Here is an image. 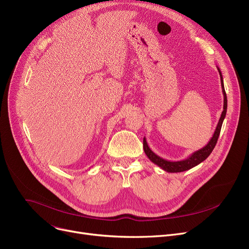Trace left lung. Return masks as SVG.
<instances>
[{
	"label": "left lung",
	"instance_id": "obj_1",
	"mask_svg": "<svg viewBox=\"0 0 249 249\" xmlns=\"http://www.w3.org/2000/svg\"><path fill=\"white\" fill-rule=\"evenodd\" d=\"M219 74H220V80H221V87H222V93H223L224 96V105H223V112L221 114V117L219 119V122L217 124V127L215 129V132L212 136V138L210 139L207 143V145L204 146L203 148L193 152L189 158L182 160H178V161H171V160H166L160 156H159L158 154H155L148 146L146 138H143V148H144V152L147 155V158L156 165H159L160 168H162L164 172L167 173H181L185 171H189V169L193 168L194 166L200 164L202 161H204L209 155L211 154V152L213 151L220 131H221V127L222 124H223V121L225 119L226 116V112H227V96L225 93V89H224V83H223V76H222L221 71L220 69L217 67Z\"/></svg>",
	"mask_w": 249,
	"mask_h": 249
}]
</instances>
